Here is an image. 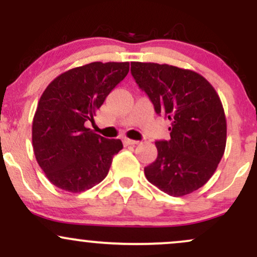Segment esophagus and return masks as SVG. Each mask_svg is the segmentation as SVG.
Returning <instances> with one entry per match:
<instances>
[{"label":"esophagus","mask_w":257,"mask_h":257,"mask_svg":"<svg viewBox=\"0 0 257 257\" xmlns=\"http://www.w3.org/2000/svg\"><path fill=\"white\" fill-rule=\"evenodd\" d=\"M123 144H124L125 146H131V145H137V144H139V141L137 140H132V139H124L123 140Z\"/></svg>","instance_id":"obj_1"}]
</instances>
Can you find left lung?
<instances>
[{
  "instance_id": "obj_1",
  "label": "left lung",
  "mask_w": 257,
  "mask_h": 257,
  "mask_svg": "<svg viewBox=\"0 0 257 257\" xmlns=\"http://www.w3.org/2000/svg\"><path fill=\"white\" fill-rule=\"evenodd\" d=\"M132 75L158 114L170 120V140L156 141L158 156L145 168L161 191L182 197L198 190L219 166L226 147L225 111L199 73L167 64L132 63Z\"/></svg>"
}]
</instances>
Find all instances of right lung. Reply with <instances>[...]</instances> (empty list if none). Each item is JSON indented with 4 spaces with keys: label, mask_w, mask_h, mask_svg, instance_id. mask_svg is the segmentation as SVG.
I'll return each instance as SVG.
<instances>
[{
    "label": "right lung",
    "mask_w": 257,
    "mask_h": 257,
    "mask_svg": "<svg viewBox=\"0 0 257 257\" xmlns=\"http://www.w3.org/2000/svg\"><path fill=\"white\" fill-rule=\"evenodd\" d=\"M128 72V61H95L61 73L43 91L32 120V146L54 186L77 193L106 178L123 144L100 137L85 123L94 122L96 110Z\"/></svg>",
    "instance_id": "1"
}]
</instances>
